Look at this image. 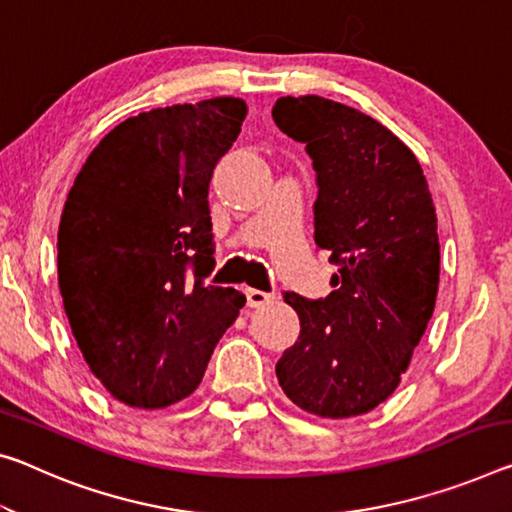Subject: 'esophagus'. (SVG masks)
Returning <instances> with one entry per match:
<instances>
[{"instance_id": "34e87169", "label": "esophagus", "mask_w": 512, "mask_h": 512, "mask_svg": "<svg viewBox=\"0 0 512 512\" xmlns=\"http://www.w3.org/2000/svg\"><path fill=\"white\" fill-rule=\"evenodd\" d=\"M246 298H248V307H264V305H269L275 296L269 294V291H262V289H248Z\"/></svg>"}]
</instances>
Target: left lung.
I'll list each match as a JSON object with an SVG mask.
<instances>
[{"label":"left lung","instance_id":"obj_1","mask_svg":"<svg viewBox=\"0 0 512 512\" xmlns=\"http://www.w3.org/2000/svg\"><path fill=\"white\" fill-rule=\"evenodd\" d=\"M273 120L312 157L314 241L337 266L326 298L285 291L300 335L275 376L312 415H364L399 385L433 316L440 239L431 191L408 145L367 113L287 95Z\"/></svg>","mask_w":512,"mask_h":512}]
</instances>
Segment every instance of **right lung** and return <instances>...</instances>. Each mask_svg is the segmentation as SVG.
Listing matches in <instances>:
<instances>
[{
	"instance_id": "right-lung-1",
	"label": "right lung",
	"mask_w": 512,
	"mask_h": 512,
	"mask_svg": "<svg viewBox=\"0 0 512 512\" xmlns=\"http://www.w3.org/2000/svg\"><path fill=\"white\" fill-rule=\"evenodd\" d=\"M246 118L216 97L127 118L86 159L56 259L72 335L95 378L136 408H166L205 376L246 296L207 285L209 182Z\"/></svg>"
}]
</instances>
